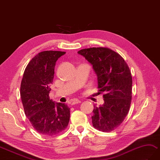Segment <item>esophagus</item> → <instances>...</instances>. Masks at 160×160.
Here are the masks:
<instances>
[{
	"label": "esophagus",
	"mask_w": 160,
	"mask_h": 160,
	"mask_svg": "<svg viewBox=\"0 0 160 160\" xmlns=\"http://www.w3.org/2000/svg\"><path fill=\"white\" fill-rule=\"evenodd\" d=\"M81 103V101H80V100H79V99H73L72 101V102H71L72 105L77 104V103Z\"/></svg>",
	"instance_id": "34e87169"
}]
</instances>
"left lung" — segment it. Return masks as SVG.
I'll return each mask as SVG.
<instances>
[{
  "instance_id": "8db88e82",
  "label": "left lung",
  "mask_w": 160,
  "mask_h": 160,
  "mask_svg": "<svg viewBox=\"0 0 160 160\" xmlns=\"http://www.w3.org/2000/svg\"><path fill=\"white\" fill-rule=\"evenodd\" d=\"M98 77L99 92L104 103L94 106L92 126L99 131L109 132L118 127L129 112L132 100V78L124 59L107 48H91L80 50Z\"/></svg>"
}]
</instances>
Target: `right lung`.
<instances>
[{"instance_id": "1", "label": "right lung", "mask_w": 160, "mask_h": 160, "mask_svg": "<svg viewBox=\"0 0 160 160\" xmlns=\"http://www.w3.org/2000/svg\"><path fill=\"white\" fill-rule=\"evenodd\" d=\"M65 53L52 50L39 52L29 62L22 80L20 96L26 116L35 130L46 136L58 135L69 121L68 105L49 98L56 62Z\"/></svg>"}]
</instances>
